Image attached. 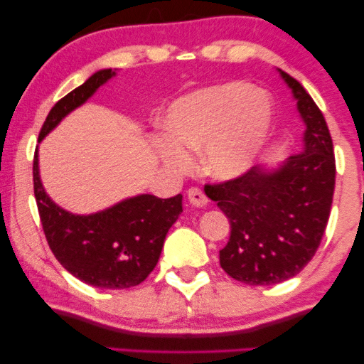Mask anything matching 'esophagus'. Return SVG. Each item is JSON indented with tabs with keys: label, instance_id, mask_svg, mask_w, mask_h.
I'll list each match as a JSON object with an SVG mask.
<instances>
[{
	"label": "esophagus",
	"instance_id": "esophagus-1",
	"mask_svg": "<svg viewBox=\"0 0 364 364\" xmlns=\"http://www.w3.org/2000/svg\"><path fill=\"white\" fill-rule=\"evenodd\" d=\"M187 198H188V202H191V205H193V207H205L208 203V198L205 193H203L200 188H197V187L188 188Z\"/></svg>",
	"mask_w": 364,
	"mask_h": 364
}]
</instances>
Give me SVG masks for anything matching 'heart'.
<instances>
[{
    "instance_id": "obj_1",
    "label": "heart",
    "mask_w": 364,
    "mask_h": 364,
    "mask_svg": "<svg viewBox=\"0 0 364 364\" xmlns=\"http://www.w3.org/2000/svg\"><path fill=\"white\" fill-rule=\"evenodd\" d=\"M258 102H264L259 111ZM164 136L154 149L164 167L187 172L200 151L202 171L217 181L245 173L260 156L272 129V107L242 82L197 89L173 101L162 117Z\"/></svg>"
}]
</instances>
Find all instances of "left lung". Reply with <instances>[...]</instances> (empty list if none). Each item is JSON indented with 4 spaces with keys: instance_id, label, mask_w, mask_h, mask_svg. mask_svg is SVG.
I'll list each match as a JSON object with an SVG mask.
<instances>
[{
    "instance_id": "8db88e82",
    "label": "left lung",
    "mask_w": 364,
    "mask_h": 364,
    "mask_svg": "<svg viewBox=\"0 0 364 364\" xmlns=\"http://www.w3.org/2000/svg\"><path fill=\"white\" fill-rule=\"evenodd\" d=\"M278 73L305 124L300 154L205 187L230 222L220 265L247 285H277L306 267L320 247L335 192V154L325 117L296 79Z\"/></svg>"
}]
</instances>
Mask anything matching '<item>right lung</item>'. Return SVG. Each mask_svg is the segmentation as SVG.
I'll list each match as a JSON object with an SVG mask.
<instances>
[{"label":"right lung","mask_w":364,"mask_h":364,"mask_svg":"<svg viewBox=\"0 0 364 364\" xmlns=\"http://www.w3.org/2000/svg\"><path fill=\"white\" fill-rule=\"evenodd\" d=\"M116 74L117 69H99L58 101L43 124L39 142ZM33 182L43 230L54 257L73 277L107 290L131 288L146 280L157 265L168 228L182 212V193L171 198L139 193L86 215L69 212L43 186L38 149Z\"/></svg>","instance_id":"1"}]
</instances>
